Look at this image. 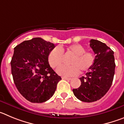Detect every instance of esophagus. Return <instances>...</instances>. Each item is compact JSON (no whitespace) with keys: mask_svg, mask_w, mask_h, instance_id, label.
I'll list each match as a JSON object with an SVG mask.
<instances>
[{"mask_svg":"<svg viewBox=\"0 0 124 124\" xmlns=\"http://www.w3.org/2000/svg\"><path fill=\"white\" fill-rule=\"evenodd\" d=\"M62 78L63 79V80H71V78H67V77H62Z\"/></svg>","mask_w":124,"mask_h":124,"instance_id":"obj_1","label":"esophagus"}]
</instances>
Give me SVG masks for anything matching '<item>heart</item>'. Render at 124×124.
<instances>
[{"label": "heart", "instance_id": "obj_1", "mask_svg": "<svg viewBox=\"0 0 124 124\" xmlns=\"http://www.w3.org/2000/svg\"><path fill=\"white\" fill-rule=\"evenodd\" d=\"M65 49L63 47H55L50 51L48 61L52 68L57 67L63 61ZM67 52L73 55L70 63L71 65H61L57 69L60 75L64 77H73L78 75L80 69L82 72H86L94 65L95 61L93 52L86 51L85 47L79 44H74L67 47Z\"/></svg>", "mask_w": 124, "mask_h": 124}]
</instances>
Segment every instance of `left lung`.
<instances>
[{
	"mask_svg": "<svg viewBox=\"0 0 124 124\" xmlns=\"http://www.w3.org/2000/svg\"><path fill=\"white\" fill-rule=\"evenodd\" d=\"M90 43L96 55L94 65L85 77L80 78V86L73 89L74 95L86 102L98 101L106 94L112 83L116 67L114 52L110 47L96 39Z\"/></svg>",
	"mask_w": 124,
	"mask_h": 124,
	"instance_id": "1",
	"label": "left lung"
}]
</instances>
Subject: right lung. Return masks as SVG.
Here are the masks:
<instances>
[{
  "instance_id": "add662e5",
  "label": "right lung",
  "mask_w": 124,
  "mask_h": 124,
  "mask_svg": "<svg viewBox=\"0 0 124 124\" xmlns=\"http://www.w3.org/2000/svg\"><path fill=\"white\" fill-rule=\"evenodd\" d=\"M55 45L41 38L24 41L14 48L11 61L13 81L26 100L41 103L49 100L62 80L48 62Z\"/></svg>"
}]
</instances>
